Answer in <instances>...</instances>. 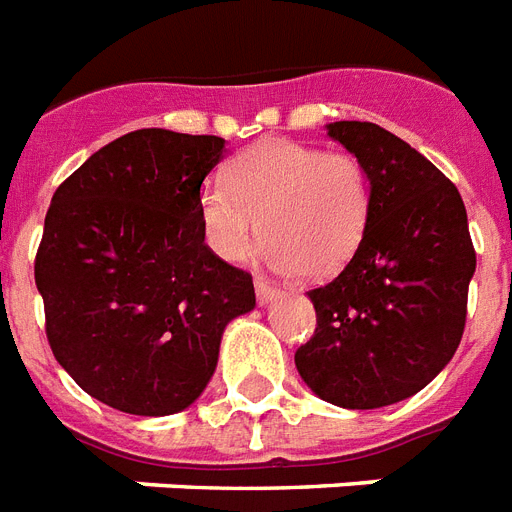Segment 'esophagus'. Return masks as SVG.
<instances>
[{"label": "esophagus", "instance_id": "34e87169", "mask_svg": "<svg viewBox=\"0 0 512 512\" xmlns=\"http://www.w3.org/2000/svg\"><path fill=\"white\" fill-rule=\"evenodd\" d=\"M255 292H257V303H260V305L273 303V297L279 295V289H273L271 284H268V281H263V279L255 281Z\"/></svg>", "mask_w": 512, "mask_h": 512}]
</instances>
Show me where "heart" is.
I'll return each instance as SVG.
<instances>
[{"mask_svg":"<svg viewBox=\"0 0 512 512\" xmlns=\"http://www.w3.org/2000/svg\"><path fill=\"white\" fill-rule=\"evenodd\" d=\"M199 212L209 249L225 263L247 260L260 223L276 271L329 279L364 241L372 180L348 151L268 138L228 164V185H204Z\"/></svg>","mask_w":512,"mask_h":512,"instance_id":"heart-1","label":"heart"}]
</instances>
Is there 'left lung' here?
Listing matches in <instances>:
<instances>
[{"label": "left lung", "mask_w": 512, "mask_h": 512, "mask_svg": "<svg viewBox=\"0 0 512 512\" xmlns=\"http://www.w3.org/2000/svg\"><path fill=\"white\" fill-rule=\"evenodd\" d=\"M327 135L364 162L372 212L340 276L308 292L316 335L295 366L329 404L380 409L452 361L476 252L460 191L420 151L372 122H332Z\"/></svg>", "instance_id": "8db88e82"}]
</instances>
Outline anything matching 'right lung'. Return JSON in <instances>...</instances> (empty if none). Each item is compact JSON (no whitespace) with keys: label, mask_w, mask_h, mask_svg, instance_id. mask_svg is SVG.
Here are the masks:
<instances>
[{"label":"right lung","mask_w":512,"mask_h":512,"mask_svg":"<svg viewBox=\"0 0 512 512\" xmlns=\"http://www.w3.org/2000/svg\"><path fill=\"white\" fill-rule=\"evenodd\" d=\"M223 156L215 135L135 130L52 196L34 263L47 340L111 409H188L215 374L225 327L255 308L252 276L204 244L201 183Z\"/></svg>","instance_id":"1"}]
</instances>
